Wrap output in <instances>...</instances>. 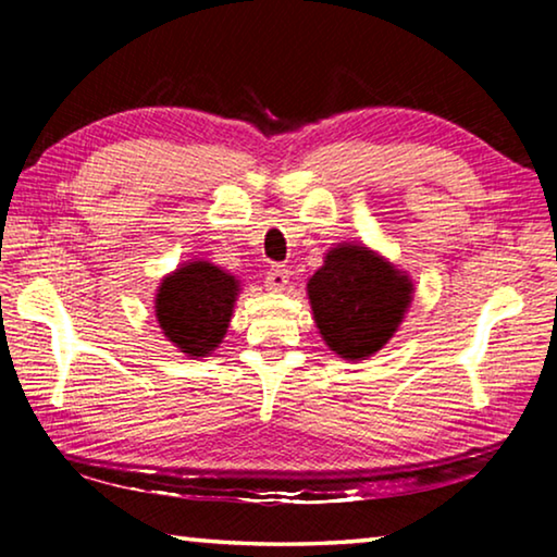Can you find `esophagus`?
Returning <instances> with one entry per match:
<instances>
[{"mask_svg": "<svg viewBox=\"0 0 557 557\" xmlns=\"http://www.w3.org/2000/svg\"><path fill=\"white\" fill-rule=\"evenodd\" d=\"M289 268L287 265H272L268 270V277H265V287L270 292H282L287 285H289Z\"/></svg>", "mask_w": 557, "mask_h": 557, "instance_id": "1", "label": "esophagus"}]
</instances>
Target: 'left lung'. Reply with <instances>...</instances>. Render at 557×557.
Segmentation results:
<instances>
[{"mask_svg": "<svg viewBox=\"0 0 557 557\" xmlns=\"http://www.w3.org/2000/svg\"><path fill=\"white\" fill-rule=\"evenodd\" d=\"M412 277L363 243H338L307 282L314 324L344 361H363L391 342L412 305Z\"/></svg>", "mask_w": 557, "mask_h": 557, "instance_id": "1", "label": "left lung"}]
</instances>
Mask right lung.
Returning a JSON list of instances; mask_svg holds the SVG:
<instances>
[{
  "mask_svg": "<svg viewBox=\"0 0 557 557\" xmlns=\"http://www.w3.org/2000/svg\"><path fill=\"white\" fill-rule=\"evenodd\" d=\"M233 272L194 258L162 277L154 295L157 324L186 358L211 356L223 344L240 295Z\"/></svg>",
  "mask_w": 557,
  "mask_h": 557,
  "instance_id": "1",
  "label": "right lung"
}]
</instances>
